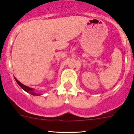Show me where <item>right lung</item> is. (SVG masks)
Returning a JSON list of instances; mask_svg holds the SVG:
<instances>
[{
	"label": "right lung",
	"instance_id": "right-lung-1",
	"mask_svg": "<svg viewBox=\"0 0 134 134\" xmlns=\"http://www.w3.org/2000/svg\"><path fill=\"white\" fill-rule=\"evenodd\" d=\"M14 79H15L16 81L17 82V83L19 84V86L22 88L23 90H25V91L29 93L30 94H31V95H32V96H41V94H38V93H37L35 92V91L33 89H32V88H31V87H27V86H26V85L22 84L20 81H19L16 79V78H14Z\"/></svg>",
	"mask_w": 134,
	"mask_h": 134
}]
</instances>
